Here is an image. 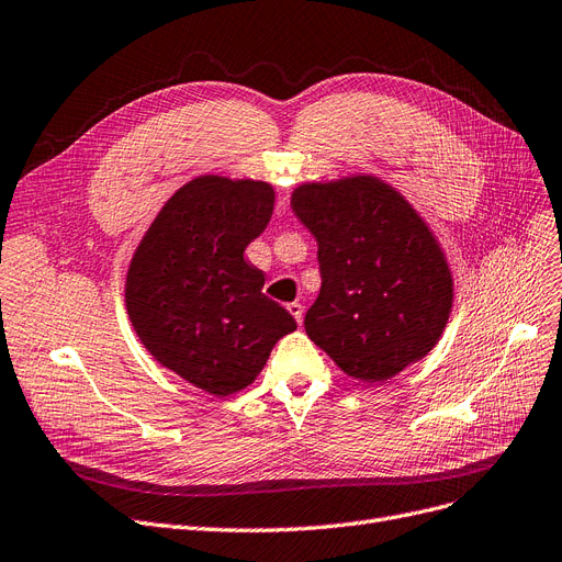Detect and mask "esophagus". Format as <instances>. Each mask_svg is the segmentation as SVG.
I'll list each match as a JSON object with an SVG mask.
<instances>
[{
    "instance_id": "34e87169",
    "label": "esophagus",
    "mask_w": 562,
    "mask_h": 562,
    "mask_svg": "<svg viewBox=\"0 0 562 562\" xmlns=\"http://www.w3.org/2000/svg\"><path fill=\"white\" fill-rule=\"evenodd\" d=\"M286 310H289V315H292L299 324L303 322V305L301 303H289Z\"/></svg>"
}]
</instances>
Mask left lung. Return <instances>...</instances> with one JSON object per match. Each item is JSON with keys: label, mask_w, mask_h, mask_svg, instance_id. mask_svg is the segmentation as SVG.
Wrapping results in <instances>:
<instances>
[{"label": "left lung", "mask_w": 562, "mask_h": 562, "mask_svg": "<svg viewBox=\"0 0 562 562\" xmlns=\"http://www.w3.org/2000/svg\"><path fill=\"white\" fill-rule=\"evenodd\" d=\"M292 207L319 245L307 338L359 382L424 359L449 322L453 278L412 203L375 176H349L296 187Z\"/></svg>", "instance_id": "left-lung-1"}]
</instances>
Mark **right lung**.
<instances>
[{"label":"right lung","instance_id":"add662e5","mask_svg":"<svg viewBox=\"0 0 562 562\" xmlns=\"http://www.w3.org/2000/svg\"><path fill=\"white\" fill-rule=\"evenodd\" d=\"M273 203L268 182L199 176L164 203L127 270L124 303L145 349L217 398L252 384L296 330L261 292L263 270L243 257Z\"/></svg>","mask_w":562,"mask_h":562}]
</instances>
